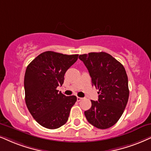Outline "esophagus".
<instances>
[{
	"instance_id": "34e87169",
	"label": "esophagus",
	"mask_w": 151,
	"mask_h": 151,
	"mask_svg": "<svg viewBox=\"0 0 151 151\" xmlns=\"http://www.w3.org/2000/svg\"><path fill=\"white\" fill-rule=\"evenodd\" d=\"M77 100L78 102H79V101H81V100H82V98H80V97H77Z\"/></svg>"
}]
</instances>
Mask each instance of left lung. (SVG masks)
Returning <instances> with one entry per match:
<instances>
[{"label":"left lung","instance_id":"1","mask_svg":"<svg viewBox=\"0 0 151 151\" xmlns=\"http://www.w3.org/2000/svg\"><path fill=\"white\" fill-rule=\"evenodd\" d=\"M93 86L99 90L98 100L84 112L87 121L99 129H107L121 117L129 98L128 79L121 63L105 52L79 55Z\"/></svg>","mask_w":151,"mask_h":151}]
</instances>
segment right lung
I'll return each instance as SVG.
<instances>
[{
    "instance_id": "right-lung-1",
    "label": "right lung",
    "mask_w": 151,
    "mask_h": 151,
    "mask_svg": "<svg viewBox=\"0 0 151 151\" xmlns=\"http://www.w3.org/2000/svg\"><path fill=\"white\" fill-rule=\"evenodd\" d=\"M78 56L45 51L26 68L25 101L34 119L44 127L57 129L68 121L77 97L65 96L57 87L63 85L65 74L77 61Z\"/></svg>"
}]
</instances>
